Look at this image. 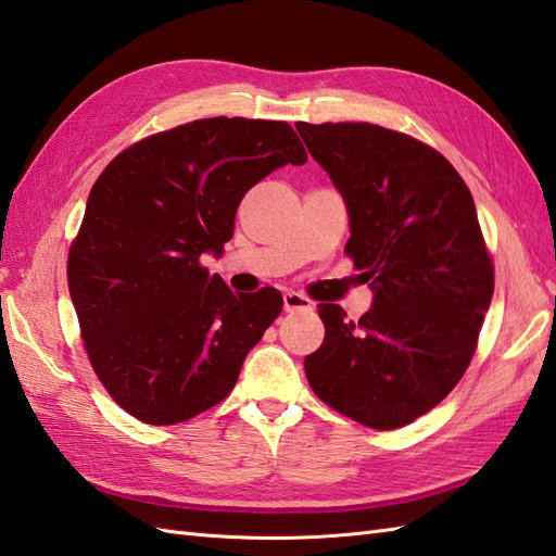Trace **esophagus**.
I'll return each mask as SVG.
<instances>
[{
	"mask_svg": "<svg viewBox=\"0 0 556 556\" xmlns=\"http://www.w3.org/2000/svg\"><path fill=\"white\" fill-rule=\"evenodd\" d=\"M282 306H286V311H306V308H314V302H311L308 296L290 290L282 294Z\"/></svg>",
	"mask_w": 556,
	"mask_h": 556,
	"instance_id": "34e87169",
	"label": "esophagus"
}]
</instances>
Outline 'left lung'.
Masks as SVG:
<instances>
[{"label": "left lung", "instance_id": "1", "mask_svg": "<svg viewBox=\"0 0 556 556\" xmlns=\"http://www.w3.org/2000/svg\"><path fill=\"white\" fill-rule=\"evenodd\" d=\"M342 195L346 254L370 280L358 323L320 306L325 340L304 358L311 389L372 429H396L451 394L493 300V264L463 176L434 148L370 122H300Z\"/></svg>", "mask_w": 556, "mask_h": 556}]
</instances>
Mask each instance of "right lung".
Instances as JSON below:
<instances>
[{
  "mask_svg": "<svg viewBox=\"0 0 556 556\" xmlns=\"http://www.w3.org/2000/svg\"><path fill=\"white\" fill-rule=\"evenodd\" d=\"M304 162L288 122L210 117L134 143L103 169L67 254V290L119 408L176 425L231 394L282 296L236 294L200 260L222 256L254 184Z\"/></svg>",
  "mask_w": 556,
  "mask_h": 556,
  "instance_id": "right-lung-1",
  "label": "right lung"
}]
</instances>
